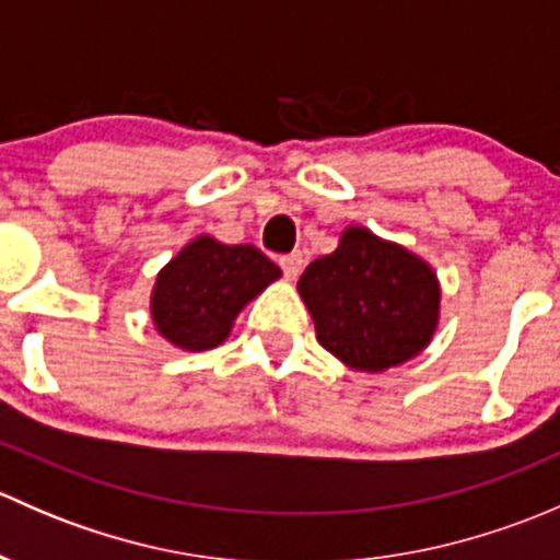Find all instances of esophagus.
Wrapping results in <instances>:
<instances>
[{
	"label": "esophagus",
	"instance_id": "34e87169",
	"mask_svg": "<svg viewBox=\"0 0 560 560\" xmlns=\"http://www.w3.org/2000/svg\"><path fill=\"white\" fill-rule=\"evenodd\" d=\"M303 262H306V259H303L301 252L284 254V257L279 259V265H281V270H284L287 279H298V276H301V270H303Z\"/></svg>",
	"mask_w": 560,
	"mask_h": 560
}]
</instances>
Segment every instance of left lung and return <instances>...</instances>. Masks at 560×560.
Instances as JSON below:
<instances>
[{"label":"left lung","instance_id":"obj_1","mask_svg":"<svg viewBox=\"0 0 560 560\" xmlns=\"http://www.w3.org/2000/svg\"><path fill=\"white\" fill-rule=\"evenodd\" d=\"M316 338L341 363L385 371L420 354L439 322L436 273L404 246L349 228L298 281Z\"/></svg>","mask_w":560,"mask_h":560}]
</instances>
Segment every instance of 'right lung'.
I'll use <instances>...</instances> for the list:
<instances>
[{
    "label": "right lung",
    "instance_id": "add662e5",
    "mask_svg": "<svg viewBox=\"0 0 560 560\" xmlns=\"http://www.w3.org/2000/svg\"><path fill=\"white\" fill-rule=\"evenodd\" d=\"M281 276L257 246H228L200 235L156 276L151 316L167 341L186 352L213 349L252 298Z\"/></svg>",
    "mask_w": 560,
    "mask_h": 560
}]
</instances>
